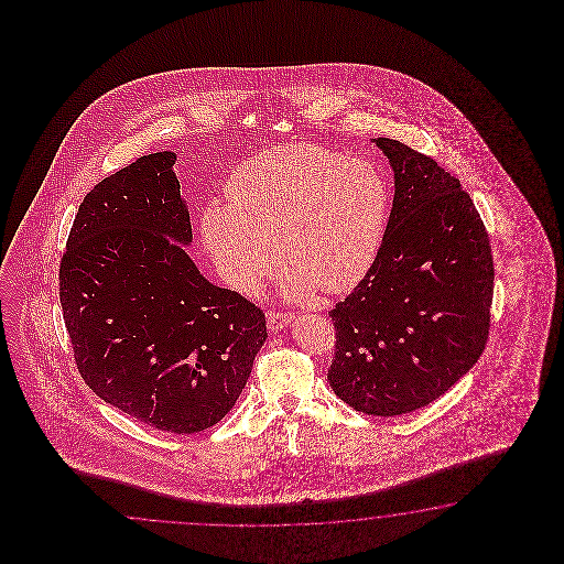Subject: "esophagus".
I'll list each match as a JSON object with an SVG mask.
<instances>
[{
	"label": "esophagus",
	"instance_id": "obj_1",
	"mask_svg": "<svg viewBox=\"0 0 564 564\" xmlns=\"http://www.w3.org/2000/svg\"><path fill=\"white\" fill-rule=\"evenodd\" d=\"M265 318H268V328L280 330V328H284L292 321V312L268 311Z\"/></svg>",
	"mask_w": 564,
	"mask_h": 564
}]
</instances>
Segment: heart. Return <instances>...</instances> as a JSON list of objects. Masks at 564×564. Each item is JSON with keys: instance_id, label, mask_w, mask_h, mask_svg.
<instances>
[{"instance_id": "1", "label": "heart", "mask_w": 564, "mask_h": 564, "mask_svg": "<svg viewBox=\"0 0 564 564\" xmlns=\"http://www.w3.org/2000/svg\"><path fill=\"white\" fill-rule=\"evenodd\" d=\"M228 204L202 214V238L219 276L252 294L288 264L290 294L345 292L375 264L389 217V187L369 161L294 143L241 163Z\"/></svg>"}]
</instances>
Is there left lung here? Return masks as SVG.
I'll use <instances>...</instances> for the list:
<instances>
[{"label": "left lung", "instance_id": "left-lung-1", "mask_svg": "<svg viewBox=\"0 0 564 564\" xmlns=\"http://www.w3.org/2000/svg\"><path fill=\"white\" fill-rule=\"evenodd\" d=\"M395 197L375 264L328 316V383L367 415L393 417L444 395L490 335L488 229L459 180L432 156L379 137Z\"/></svg>", "mask_w": 564, "mask_h": 564}]
</instances>
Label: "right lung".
I'll list each match as a JSON object with an SVG mask.
<instances>
[{"mask_svg":"<svg viewBox=\"0 0 564 564\" xmlns=\"http://www.w3.org/2000/svg\"><path fill=\"white\" fill-rule=\"evenodd\" d=\"M175 159L141 156L86 193L58 286L85 383L134 420L183 435L234 408L268 333L260 306L207 282L183 250L192 221Z\"/></svg>","mask_w":564,"mask_h":564,"instance_id":"1","label":"right lung"}]
</instances>
